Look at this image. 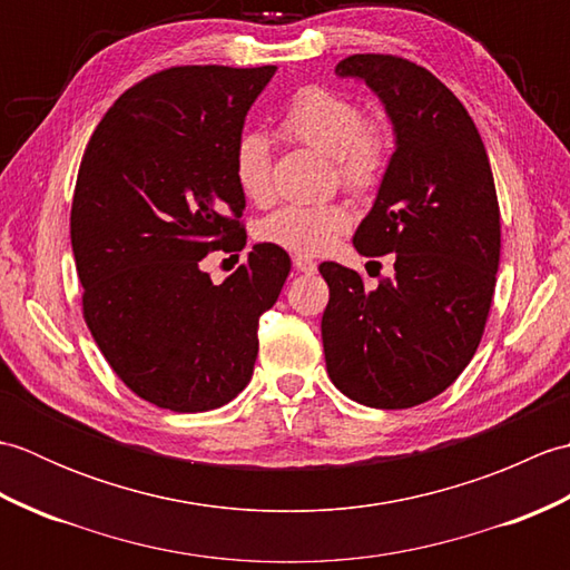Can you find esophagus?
<instances>
[{
  "label": "esophagus",
  "instance_id": "34e87169",
  "mask_svg": "<svg viewBox=\"0 0 570 570\" xmlns=\"http://www.w3.org/2000/svg\"><path fill=\"white\" fill-rule=\"evenodd\" d=\"M294 266H296L298 272H304V274H313V272L318 269V264L313 262L311 257H306V254H296V257H294Z\"/></svg>",
  "mask_w": 570,
  "mask_h": 570
}]
</instances>
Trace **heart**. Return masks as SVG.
<instances>
[{"label": "heart", "mask_w": 570, "mask_h": 570, "mask_svg": "<svg viewBox=\"0 0 570 570\" xmlns=\"http://www.w3.org/2000/svg\"><path fill=\"white\" fill-rule=\"evenodd\" d=\"M282 135L333 156L337 180L353 193H370L380 186L390 137L384 127L362 122L360 105L347 95L304 88L294 95L282 117ZM235 180L254 203H266L274 193L272 149L262 135H245L233 154ZM350 227V215L341 205H284L266 215L257 235L262 242L296 254H321L331 249Z\"/></svg>", "instance_id": "heart-1"}]
</instances>
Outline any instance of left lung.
<instances>
[{"mask_svg": "<svg viewBox=\"0 0 570 570\" xmlns=\"http://www.w3.org/2000/svg\"><path fill=\"white\" fill-rule=\"evenodd\" d=\"M382 100L396 149L353 245L396 254L394 276L367 288L343 264L321 333L325 370L345 396L409 409L448 390L485 333L500 266V205L485 144L445 85L399 56L355 53L335 66Z\"/></svg>", "mask_w": 570, "mask_h": 570, "instance_id": "8db88e82", "label": "left lung"}]
</instances>
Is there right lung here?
<instances>
[{
  "instance_id": "obj_1",
  "label": "right lung",
  "mask_w": 570,
  "mask_h": 570,
  "mask_svg": "<svg viewBox=\"0 0 570 570\" xmlns=\"http://www.w3.org/2000/svg\"><path fill=\"white\" fill-rule=\"evenodd\" d=\"M274 72H154L107 110L85 147L70 210L82 316L117 377L159 409L198 414L245 390L259 316L292 272L269 242L220 286L200 269L210 252L247 245L233 154Z\"/></svg>"
}]
</instances>
